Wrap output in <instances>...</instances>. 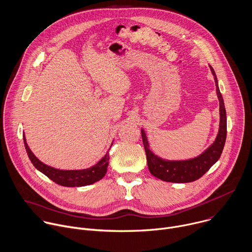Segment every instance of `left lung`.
I'll return each mask as SVG.
<instances>
[{"label":"left lung","mask_w":252,"mask_h":252,"mask_svg":"<svg viewBox=\"0 0 252 252\" xmlns=\"http://www.w3.org/2000/svg\"><path fill=\"white\" fill-rule=\"evenodd\" d=\"M210 67L215 78L217 94L220 100V122L219 134L216 141L203 154H200L199 156L193 159L186 161H165L152 153V151L149 149L146 134L143 129L141 130L149 171L154 177L162 181L171 183L193 182L199 179L200 177H203L211 169V167L220 159L222 153L226 139V112L223 103V98L219 88L216 72L212 66Z\"/></svg>","instance_id":"8db88e82"}]
</instances>
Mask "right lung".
I'll return each mask as SVG.
<instances>
[{
    "label": "right lung",
    "instance_id": "obj_1",
    "mask_svg": "<svg viewBox=\"0 0 252 252\" xmlns=\"http://www.w3.org/2000/svg\"><path fill=\"white\" fill-rule=\"evenodd\" d=\"M24 143L27 150L28 156L32 163V165L44 174L47 178H49L55 183L63 187H83L91 185L95 182L101 180L106 172L109 163V154L107 153L101 160H100L96 165L91 168L84 170H76V171H63L58 170L53 167H49L43 163H41L31 151L30 147L27 144L26 137L24 134Z\"/></svg>",
    "mask_w": 252,
    "mask_h": 252
}]
</instances>
